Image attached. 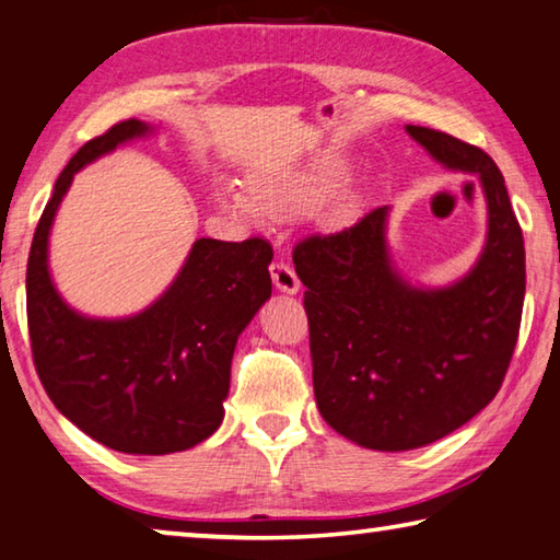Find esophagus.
Segmentation results:
<instances>
[{"label": "esophagus", "mask_w": 560, "mask_h": 560, "mask_svg": "<svg viewBox=\"0 0 560 560\" xmlns=\"http://www.w3.org/2000/svg\"><path fill=\"white\" fill-rule=\"evenodd\" d=\"M271 281L273 287L283 293H296L301 289V281L296 277V271H293L287 261H273L271 264Z\"/></svg>", "instance_id": "34e87169"}]
</instances>
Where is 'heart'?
<instances>
[{"label":"heart","instance_id":"b5f03b06","mask_svg":"<svg viewBox=\"0 0 560 560\" xmlns=\"http://www.w3.org/2000/svg\"><path fill=\"white\" fill-rule=\"evenodd\" d=\"M348 165L338 158H318L308 167L289 175H264L254 179L252 192L234 185H222L217 200L232 212L246 217H289L306 212L311 207L328 200L336 189L346 183Z\"/></svg>","mask_w":560,"mask_h":560}]
</instances>
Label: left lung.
Returning a JSON list of instances; mask_svg holds the SVG:
<instances>
[{
	"mask_svg": "<svg viewBox=\"0 0 560 560\" xmlns=\"http://www.w3.org/2000/svg\"><path fill=\"white\" fill-rule=\"evenodd\" d=\"M405 130L444 167L479 175L487 244L467 277L410 287L387 254V207L293 246L318 412L350 442L381 452L438 442L494 400L526 293L524 234L494 160L442 130Z\"/></svg>",
	"mask_w": 560,
	"mask_h": 560,
	"instance_id": "left-lung-1",
	"label": "left lung"
}]
</instances>
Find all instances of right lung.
I'll use <instances>...</instances> for the list:
<instances>
[{"mask_svg":"<svg viewBox=\"0 0 560 560\" xmlns=\"http://www.w3.org/2000/svg\"><path fill=\"white\" fill-rule=\"evenodd\" d=\"M143 120L89 140L54 185L26 264V318L36 373L63 417L106 447L170 454L220 428L236 338L271 296L267 240H197L167 291L128 318L81 316L56 291L49 232L73 175L132 138Z\"/></svg>","mask_w":560,"mask_h":560,"instance_id":"right-lung-1","label":"right lung"}]
</instances>
